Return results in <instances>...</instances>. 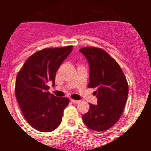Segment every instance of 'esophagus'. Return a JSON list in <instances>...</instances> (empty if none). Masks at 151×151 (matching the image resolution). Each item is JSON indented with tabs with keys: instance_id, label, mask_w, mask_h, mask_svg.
Listing matches in <instances>:
<instances>
[{
	"instance_id": "1",
	"label": "esophagus",
	"mask_w": 151,
	"mask_h": 151,
	"mask_svg": "<svg viewBox=\"0 0 151 151\" xmlns=\"http://www.w3.org/2000/svg\"><path fill=\"white\" fill-rule=\"evenodd\" d=\"M71 101L73 103V104H78V103L81 102L80 101H77V100H73V99H71Z\"/></svg>"
}]
</instances>
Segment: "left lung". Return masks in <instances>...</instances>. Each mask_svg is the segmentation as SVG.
<instances>
[{"label": "left lung", "instance_id": "obj_1", "mask_svg": "<svg viewBox=\"0 0 151 151\" xmlns=\"http://www.w3.org/2000/svg\"><path fill=\"white\" fill-rule=\"evenodd\" d=\"M89 64L88 87L96 88L97 104H89L90 109L82 116L89 129L104 132L119 119L127 101L129 85L116 61L105 50L94 47L79 50Z\"/></svg>", "mask_w": 151, "mask_h": 151}]
</instances>
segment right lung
<instances>
[{
    "label": "right lung",
    "instance_id": "right-lung-1",
    "mask_svg": "<svg viewBox=\"0 0 151 151\" xmlns=\"http://www.w3.org/2000/svg\"><path fill=\"white\" fill-rule=\"evenodd\" d=\"M73 50V46L45 48L29 57L17 74L15 93L23 116L41 132L57 129L62 121L67 97H57L47 91V82L55 84L57 69Z\"/></svg>",
    "mask_w": 151,
    "mask_h": 151
}]
</instances>
